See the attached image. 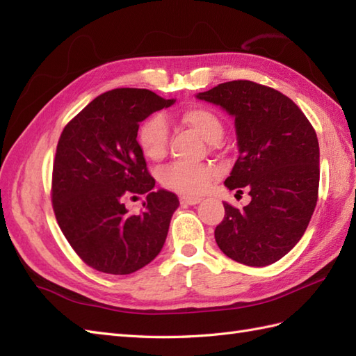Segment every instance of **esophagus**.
<instances>
[{
  "label": "esophagus",
  "mask_w": 356,
  "mask_h": 356,
  "mask_svg": "<svg viewBox=\"0 0 356 356\" xmlns=\"http://www.w3.org/2000/svg\"><path fill=\"white\" fill-rule=\"evenodd\" d=\"M199 202H202V197H199V195H182L180 197L182 205H197Z\"/></svg>",
  "instance_id": "obj_1"
}]
</instances>
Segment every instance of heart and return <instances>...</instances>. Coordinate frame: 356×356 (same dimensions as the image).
Returning a JSON list of instances; mask_svg holds the SVG:
<instances>
[{
  "label": "heart",
  "mask_w": 356,
  "mask_h": 356,
  "mask_svg": "<svg viewBox=\"0 0 356 356\" xmlns=\"http://www.w3.org/2000/svg\"><path fill=\"white\" fill-rule=\"evenodd\" d=\"M182 122L197 133L202 139L214 143L222 139L223 122L214 110L202 105L186 108L182 113ZM168 124L162 115L149 116L138 130V143L149 161L161 162L168 151ZM217 176L213 165H184L172 163L159 174L162 186L180 194H200Z\"/></svg>",
  "instance_id": "obj_1"
}]
</instances>
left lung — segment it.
<instances>
[{"label": "left lung", "instance_id": "left-lung-1", "mask_svg": "<svg viewBox=\"0 0 356 356\" xmlns=\"http://www.w3.org/2000/svg\"><path fill=\"white\" fill-rule=\"evenodd\" d=\"M197 97L236 119L238 159L225 185L251 195L243 209L223 203L217 245L238 263L268 266L298 243L311 222L320 184L316 133L292 99L252 81L223 82Z\"/></svg>", "mask_w": 356, "mask_h": 356}]
</instances>
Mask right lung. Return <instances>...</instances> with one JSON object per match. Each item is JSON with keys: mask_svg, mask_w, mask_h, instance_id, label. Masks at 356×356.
Instances as JSON below:
<instances>
[{"mask_svg": "<svg viewBox=\"0 0 356 356\" xmlns=\"http://www.w3.org/2000/svg\"><path fill=\"white\" fill-rule=\"evenodd\" d=\"M174 102L147 88H115L63 130L53 161L51 205L67 241L90 268L127 275L161 252L179 199L153 190L138 130L143 119ZM142 193L147 194L144 209L128 213L124 200Z\"/></svg>", "mask_w": 356, "mask_h": 356, "instance_id": "add662e5", "label": "right lung"}]
</instances>
